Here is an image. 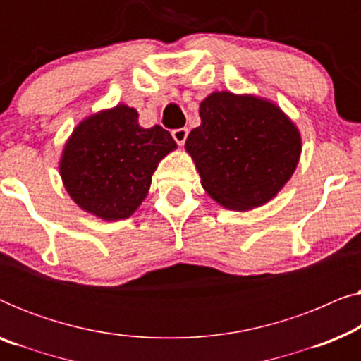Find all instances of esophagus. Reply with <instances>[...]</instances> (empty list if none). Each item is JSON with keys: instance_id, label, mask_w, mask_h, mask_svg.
Wrapping results in <instances>:
<instances>
[{"instance_id": "34e87169", "label": "esophagus", "mask_w": 361, "mask_h": 361, "mask_svg": "<svg viewBox=\"0 0 361 361\" xmlns=\"http://www.w3.org/2000/svg\"><path fill=\"white\" fill-rule=\"evenodd\" d=\"M187 135H189V130H187V128H179V130L172 131V137H174V141L179 146L184 145L185 140H187Z\"/></svg>"}]
</instances>
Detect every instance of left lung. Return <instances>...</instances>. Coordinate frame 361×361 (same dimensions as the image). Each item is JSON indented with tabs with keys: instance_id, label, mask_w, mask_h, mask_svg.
I'll return each instance as SVG.
<instances>
[{
	"instance_id": "8db88e82",
	"label": "left lung",
	"mask_w": 361,
	"mask_h": 361,
	"mask_svg": "<svg viewBox=\"0 0 361 361\" xmlns=\"http://www.w3.org/2000/svg\"><path fill=\"white\" fill-rule=\"evenodd\" d=\"M200 126L189 133L185 151L202 187L231 210L269 202L294 174L300 135L269 100L214 92L200 103Z\"/></svg>"
}]
</instances>
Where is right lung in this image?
<instances>
[{"instance_id":"add662e5","label":"right lung","mask_w":361,"mask_h":361,"mask_svg":"<svg viewBox=\"0 0 361 361\" xmlns=\"http://www.w3.org/2000/svg\"><path fill=\"white\" fill-rule=\"evenodd\" d=\"M176 147L169 131L141 128L135 108L116 105L73 130L59 171L80 209L102 220H121L141 205L157 164Z\"/></svg>"}]
</instances>
